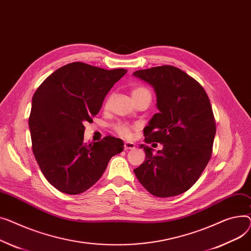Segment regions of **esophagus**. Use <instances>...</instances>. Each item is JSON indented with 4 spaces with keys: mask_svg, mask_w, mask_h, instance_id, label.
I'll use <instances>...</instances> for the list:
<instances>
[{
    "mask_svg": "<svg viewBox=\"0 0 251 251\" xmlns=\"http://www.w3.org/2000/svg\"><path fill=\"white\" fill-rule=\"evenodd\" d=\"M124 148L125 150H132L136 148V145L134 143H130V142H126L124 145Z\"/></svg>",
    "mask_w": 251,
    "mask_h": 251,
    "instance_id": "esophagus-1",
    "label": "esophagus"
}]
</instances>
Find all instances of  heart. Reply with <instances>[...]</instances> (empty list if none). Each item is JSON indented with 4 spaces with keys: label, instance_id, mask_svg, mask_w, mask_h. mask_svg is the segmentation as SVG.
<instances>
[{
    "label": "heart",
    "instance_id": "b5f03b06",
    "mask_svg": "<svg viewBox=\"0 0 251 251\" xmlns=\"http://www.w3.org/2000/svg\"><path fill=\"white\" fill-rule=\"evenodd\" d=\"M144 94L151 95L150 91L147 89V88H144V87L136 88V89L132 90V93H131L132 98L144 95ZM135 128H136V126H130L126 123H119L114 126V129L117 132V135L121 136L122 138H125V139H130L132 136V130H134Z\"/></svg>",
    "mask_w": 251,
    "mask_h": 251
}]
</instances>
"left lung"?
<instances>
[{
	"mask_svg": "<svg viewBox=\"0 0 251 251\" xmlns=\"http://www.w3.org/2000/svg\"><path fill=\"white\" fill-rule=\"evenodd\" d=\"M135 77L150 84L156 93L158 113L144 128L145 142L163 144V149L141 145L146 159L134 172L155 197L185 193L209 163L216 135L210 99L194 78L173 66L139 70Z\"/></svg>",
	"mask_w": 251,
	"mask_h": 251,
	"instance_id": "left-lung-1",
	"label": "left lung"
}]
</instances>
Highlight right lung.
Here are the masks:
<instances>
[{
    "instance_id": "right-lung-1",
    "label": "right lung",
    "mask_w": 251,
    "mask_h": 251,
    "mask_svg": "<svg viewBox=\"0 0 251 251\" xmlns=\"http://www.w3.org/2000/svg\"><path fill=\"white\" fill-rule=\"evenodd\" d=\"M127 70L84 63L54 71L37 88L29 116L32 151L48 181L62 193L79 195L95 184L124 142L107 136L85 144V123L99 112L112 86Z\"/></svg>"
}]
</instances>
